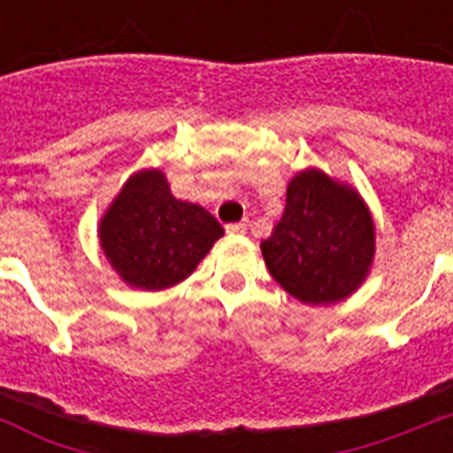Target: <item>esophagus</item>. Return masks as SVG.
Wrapping results in <instances>:
<instances>
[{"mask_svg": "<svg viewBox=\"0 0 453 453\" xmlns=\"http://www.w3.org/2000/svg\"><path fill=\"white\" fill-rule=\"evenodd\" d=\"M226 230H227V233L242 234V233H247V223H244V220H240V223H227Z\"/></svg>", "mask_w": 453, "mask_h": 453, "instance_id": "esophagus-1", "label": "esophagus"}]
</instances>
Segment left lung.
<instances>
[{"mask_svg": "<svg viewBox=\"0 0 453 453\" xmlns=\"http://www.w3.org/2000/svg\"><path fill=\"white\" fill-rule=\"evenodd\" d=\"M270 275L308 305L350 296L373 258L369 209L348 185L322 171L298 173L287 188V206L261 242Z\"/></svg>", "mask_w": 453, "mask_h": 453, "instance_id": "obj_1", "label": "left lung"}]
</instances>
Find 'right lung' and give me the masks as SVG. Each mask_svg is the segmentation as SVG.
Instances as JSON below:
<instances>
[{
  "label": "right lung",
  "mask_w": 453,
  "mask_h": 453,
  "mask_svg": "<svg viewBox=\"0 0 453 453\" xmlns=\"http://www.w3.org/2000/svg\"><path fill=\"white\" fill-rule=\"evenodd\" d=\"M223 227L211 213L171 195L162 171H141L101 220V247L124 282L173 287L197 268Z\"/></svg>",
  "instance_id": "right-lung-1"
}]
</instances>
